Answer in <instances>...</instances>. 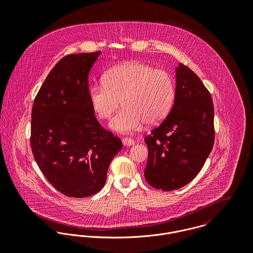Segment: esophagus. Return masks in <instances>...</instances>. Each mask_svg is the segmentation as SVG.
I'll list each match as a JSON object with an SVG mask.
<instances>
[{
    "label": "esophagus",
    "instance_id": "esophagus-1",
    "mask_svg": "<svg viewBox=\"0 0 253 253\" xmlns=\"http://www.w3.org/2000/svg\"><path fill=\"white\" fill-rule=\"evenodd\" d=\"M122 141H123V144L125 145V146H132V145H134V141L131 138L126 137V138H123Z\"/></svg>",
    "mask_w": 253,
    "mask_h": 253
}]
</instances>
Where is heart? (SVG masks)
Returning <instances> with one entry per match:
<instances>
[{"label":"heart","instance_id":"1","mask_svg":"<svg viewBox=\"0 0 253 253\" xmlns=\"http://www.w3.org/2000/svg\"><path fill=\"white\" fill-rule=\"evenodd\" d=\"M103 84L89 88L91 108L99 119H110L121 104L122 110L110 122V128L130 133L145 123L154 126L169 113L175 97V84L169 73L140 62L128 61L110 68Z\"/></svg>","mask_w":253,"mask_h":253}]
</instances>
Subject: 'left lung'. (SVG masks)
<instances>
[{"mask_svg": "<svg viewBox=\"0 0 253 253\" xmlns=\"http://www.w3.org/2000/svg\"><path fill=\"white\" fill-rule=\"evenodd\" d=\"M172 109L145 137L148 146L146 181L163 191L177 190L202 169L214 143V110L211 93L187 66L175 68Z\"/></svg>", "mask_w": 253, "mask_h": 253, "instance_id": "left-lung-1", "label": "left lung"}]
</instances>
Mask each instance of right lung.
<instances>
[{"label":"right lung","mask_w":253,"mask_h":253,"mask_svg":"<svg viewBox=\"0 0 253 253\" xmlns=\"http://www.w3.org/2000/svg\"><path fill=\"white\" fill-rule=\"evenodd\" d=\"M101 51L69 54L48 74L32 109L31 148L37 165L57 191L73 198L98 193L121 151L88 97V74Z\"/></svg>","instance_id":"add662e5"}]
</instances>
